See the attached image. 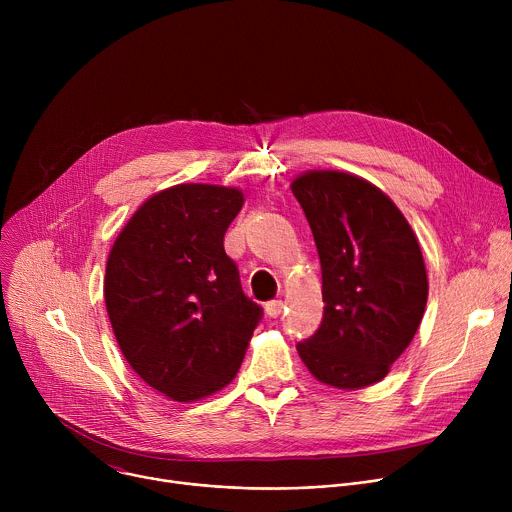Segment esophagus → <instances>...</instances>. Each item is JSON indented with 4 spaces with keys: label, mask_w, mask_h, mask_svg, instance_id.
Here are the masks:
<instances>
[{
    "label": "esophagus",
    "mask_w": 512,
    "mask_h": 512,
    "mask_svg": "<svg viewBox=\"0 0 512 512\" xmlns=\"http://www.w3.org/2000/svg\"><path fill=\"white\" fill-rule=\"evenodd\" d=\"M281 312H283V302L281 300H271V302L265 304V314L269 318H277Z\"/></svg>",
    "instance_id": "1"
}]
</instances>
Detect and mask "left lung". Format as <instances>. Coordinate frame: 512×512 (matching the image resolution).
<instances>
[{"label": "left lung", "instance_id": "obj_1", "mask_svg": "<svg viewBox=\"0 0 512 512\" xmlns=\"http://www.w3.org/2000/svg\"><path fill=\"white\" fill-rule=\"evenodd\" d=\"M291 192L316 241L326 304L320 328L298 352L320 383H379L413 340L427 304L415 233L387 194L346 172H306Z\"/></svg>", "mask_w": 512, "mask_h": 512}]
</instances>
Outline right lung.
Listing matches in <instances>:
<instances>
[{
    "instance_id": "right-lung-1",
    "label": "right lung",
    "mask_w": 512,
    "mask_h": 512,
    "mask_svg": "<svg viewBox=\"0 0 512 512\" xmlns=\"http://www.w3.org/2000/svg\"><path fill=\"white\" fill-rule=\"evenodd\" d=\"M243 200L237 188L172 186L137 208L109 253L105 306L117 344L174 401L227 387L263 316L225 253Z\"/></svg>"
}]
</instances>
